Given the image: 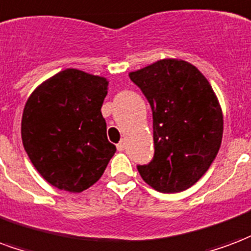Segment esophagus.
<instances>
[{
    "label": "esophagus",
    "instance_id": "obj_1",
    "mask_svg": "<svg viewBox=\"0 0 251 251\" xmlns=\"http://www.w3.org/2000/svg\"><path fill=\"white\" fill-rule=\"evenodd\" d=\"M125 148H126V142H125V140H122L120 142V144L117 145V149L120 150V151H124V150H125Z\"/></svg>",
    "mask_w": 251,
    "mask_h": 251
}]
</instances>
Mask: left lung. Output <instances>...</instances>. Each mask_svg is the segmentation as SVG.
I'll use <instances>...</instances> for the list:
<instances>
[{
	"label": "left lung",
	"instance_id": "1",
	"mask_svg": "<svg viewBox=\"0 0 251 251\" xmlns=\"http://www.w3.org/2000/svg\"><path fill=\"white\" fill-rule=\"evenodd\" d=\"M153 111L154 157L138 165L154 190L179 193L207 172L222 142L224 114L203 74L186 61L159 59L130 72Z\"/></svg>",
	"mask_w": 251,
	"mask_h": 251
}]
</instances>
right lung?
<instances>
[{"mask_svg":"<svg viewBox=\"0 0 251 251\" xmlns=\"http://www.w3.org/2000/svg\"><path fill=\"white\" fill-rule=\"evenodd\" d=\"M105 77L65 69L27 98L21 137L31 163L50 185L81 193L97 182L116 153L101 107Z\"/></svg>","mask_w":251,"mask_h":251,"instance_id":"obj_1","label":"right lung"}]
</instances>
